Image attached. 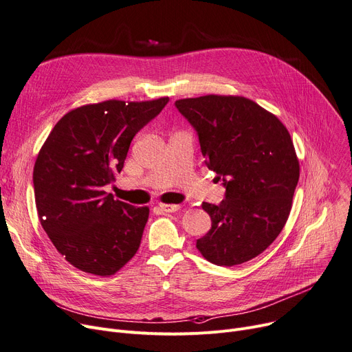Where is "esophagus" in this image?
Here are the masks:
<instances>
[{
    "mask_svg": "<svg viewBox=\"0 0 352 352\" xmlns=\"http://www.w3.org/2000/svg\"><path fill=\"white\" fill-rule=\"evenodd\" d=\"M160 210L164 212H175L179 210V206L177 204H160Z\"/></svg>",
    "mask_w": 352,
    "mask_h": 352,
    "instance_id": "obj_1",
    "label": "esophagus"
}]
</instances>
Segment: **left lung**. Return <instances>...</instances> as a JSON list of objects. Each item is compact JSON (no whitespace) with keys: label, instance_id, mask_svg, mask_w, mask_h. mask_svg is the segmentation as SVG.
<instances>
[{"label":"left lung","instance_id":"1","mask_svg":"<svg viewBox=\"0 0 352 352\" xmlns=\"http://www.w3.org/2000/svg\"><path fill=\"white\" fill-rule=\"evenodd\" d=\"M198 134L201 153L226 187L218 206L202 202L211 230L197 248L215 265L247 263L283 231L300 178V162L285 125L238 96L175 101Z\"/></svg>","mask_w":352,"mask_h":352}]
</instances>
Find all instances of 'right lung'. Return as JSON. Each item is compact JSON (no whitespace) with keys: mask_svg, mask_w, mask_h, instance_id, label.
<instances>
[{"mask_svg":"<svg viewBox=\"0 0 352 352\" xmlns=\"http://www.w3.org/2000/svg\"><path fill=\"white\" fill-rule=\"evenodd\" d=\"M170 101L108 100L71 109L50 133L34 165L40 223L76 268L120 271L140 248L148 207H133L104 187L121 173L129 144Z\"/></svg>","mask_w":352,"mask_h":352,"instance_id":"1","label":"right lung"}]
</instances>
